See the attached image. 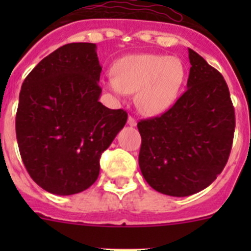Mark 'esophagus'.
<instances>
[{
    "label": "esophagus",
    "instance_id": "obj_1",
    "mask_svg": "<svg viewBox=\"0 0 251 251\" xmlns=\"http://www.w3.org/2000/svg\"><path fill=\"white\" fill-rule=\"evenodd\" d=\"M128 124H129L130 127H136L137 126V121L133 118L132 115H129V117H128Z\"/></svg>",
    "mask_w": 251,
    "mask_h": 251
}]
</instances>
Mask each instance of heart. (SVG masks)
I'll return each mask as SVG.
<instances>
[{
	"mask_svg": "<svg viewBox=\"0 0 251 251\" xmlns=\"http://www.w3.org/2000/svg\"><path fill=\"white\" fill-rule=\"evenodd\" d=\"M186 79V68L176 56L133 54L119 59L105 86L117 95L136 93L141 113L158 115L176 103Z\"/></svg>",
	"mask_w": 251,
	"mask_h": 251,
	"instance_id": "heart-1",
	"label": "heart"
}]
</instances>
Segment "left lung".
<instances>
[{"instance_id":"8db88e82","label":"left lung","mask_w":251,"mask_h":251,"mask_svg":"<svg viewBox=\"0 0 251 251\" xmlns=\"http://www.w3.org/2000/svg\"><path fill=\"white\" fill-rule=\"evenodd\" d=\"M187 90L167 112L138 122L139 167L148 185L190 196L211 185L229 159L235 110L223 75L188 49Z\"/></svg>"}]
</instances>
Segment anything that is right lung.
I'll return each instance as SVG.
<instances>
[{"mask_svg": "<svg viewBox=\"0 0 251 251\" xmlns=\"http://www.w3.org/2000/svg\"><path fill=\"white\" fill-rule=\"evenodd\" d=\"M97 46L73 43L44 57L26 76L16 138L28 175L45 191L74 195L99 176V159L127 122L123 109L99 101Z\"/></svg>", "mask_w": 251, "mask_h": 251, "instance_id": "1", "label": "right lung"}]
</instances>
